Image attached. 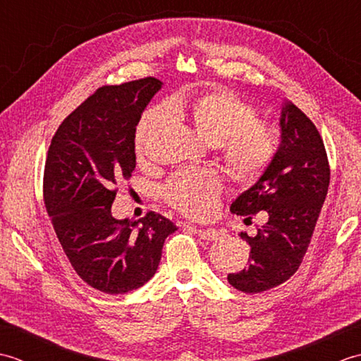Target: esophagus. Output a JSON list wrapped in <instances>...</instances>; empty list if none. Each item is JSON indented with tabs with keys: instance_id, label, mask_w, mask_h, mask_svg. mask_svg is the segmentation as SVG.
I'll return each mask as SVG.
<instances>
[{
	"instance_id": "obj_1",
	"label": "esophagus",
	"mask_w": 361,
	"mask_h": 361,
	"mask_svg": "<svg viewBox=\"0 0 361 361\" xmlns=\"http://www.w3.org/2000/svg\"><path fill=\"white\" fill-rule=\"evenodd\" d=\"M195 229H197V226H195ZM197 233L203 240H217L220 237L219 229H214V228H198Z\"/></svg>"
}]
</instances>
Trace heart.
Returning <instances> with one entry per match:
<instances>
[{
	"instance_id": "heart-1",
	"label": "heart",
	"mask_w": 361,
	"mask_h": 361,
	"mask_svg": "<svg viewBox=\"0 0 361 361\" xmlns=\"http://www.w3.org/2000/svg\"><path fill=\"white\" fill-rule=\"evenodd\" d=\"M173 116L188 121L198 136L217 145L233 178L256 181L270 166L279 147V132L273 124L257 118L250 102L225 88L202 93L178 94L166 106H155L142 114L136 127V152L144 155L147 136ZM221 194L220 176L208 169L186 171L172 176L163 189L164 200L189 217L203 219L214 212Z\"/></svg>"
}]
</instances>
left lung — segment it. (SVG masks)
<instances>
[{
  "instance_id": "left-lung-1",
  "label": "left lung",
  "mask_w": 361,
  "mask_h": 361,
  "mask_svg": "<svg viewBox=\"0 0 361 361\" xmlns=\"http://www.w3.org/2000/svg\"><path fill=\"white\" fill-rule=\"evenodd\" d=\"M281 144L255 186L235 198L231 212L248 216L265 211L268 221L250 243L248 267L228 274L243 293H260L281 286L301 265L326 200L331 169L315 124L286 102L281 111Z\"/></svg>"
}]
</instances>
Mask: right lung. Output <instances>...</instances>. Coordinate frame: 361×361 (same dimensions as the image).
<instances>
[{
  "mask_svg": "<svg viewBox=\"0 0 361 361\" xmlns=\"http://www.w3.org/2000/svg\"><path fill=\"white\" fill-rule=\"evenodd\" d=\"M161 87L145 78L96 90L60 124L46 157L43 198L54 231L80 279L109 295L150 281L166 237L176 231L157 212L111 216L118 183L136 166V126Z\"/></svg>",
  "mask_w": 361,
  "mask_h": 361,
  "instance_id": "obj_1",
  "label": "right lung"
}]
</instances>
